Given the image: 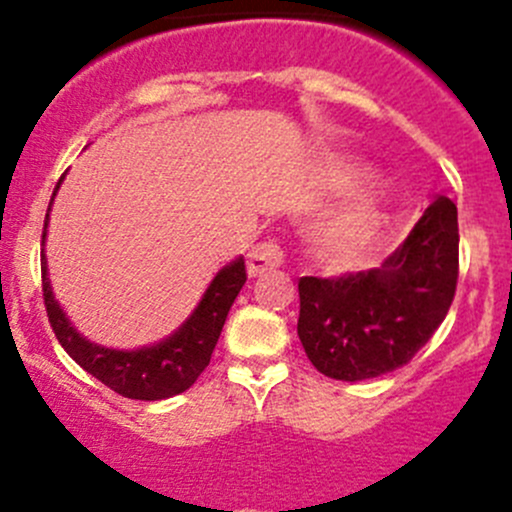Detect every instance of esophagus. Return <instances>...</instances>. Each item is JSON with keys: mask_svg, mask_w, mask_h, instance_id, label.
<instances>
[{"mask_svg": "<svg viewBox=\"0 0 512 512\" xmlns=\"http://www.w3.org/2000/svg\"><path fill=\"white\" fill-rule=\"evenodd\" d=\"M282 262H285V252H282V247L277 245L275 240H262L257 242V245L250 250V255H247V275L260 277L265 275V272L277 270Z\"/></svg>", "mask_w": 512, "mask_h": 512, "instance_id": "obj_1", "label": "esophagus"}]
</instances>
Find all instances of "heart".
Returning a JSON list of instances; mask_svg holds the SVG:
<instances>
[{
  "mask_svg": "<svg viewBox=\"0 0 512 512\" xmlns=\"http://www.w3.org/2000/svg\"><path fill=\"white\" fill-rule=\"evenodd\" d=\"M366 175L361 165L352 160H332L324 168V183L332 188H349ZM386 208L379 193H359L334 208L314 230L322 260L332 265H352L356 257L364 255L384 227Z\"/></svg>",
  "mask_w": 512,
  "mask_h": 512,
  "instance_id": "b5f03b06",
  "label": "heart"
}]
</instances>
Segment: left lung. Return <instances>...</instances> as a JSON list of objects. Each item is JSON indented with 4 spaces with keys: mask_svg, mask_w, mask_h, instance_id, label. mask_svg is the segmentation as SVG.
<instances>
[{
    "mask_svg": "<svg viewBox=\"0 0 512 512\" xmlns=\"http://www.w3.org/2000/svg\"><path fill=\"white\" fill-rule=\"evenodd\" d=\"M456 282L458 210L438 195L381 267L299 280V342L329 379L389 374L433 337L456 297Z\"/></svg>",
    "mask_w": 512,
    "mask_h": 512,
    "instance_id": "1",
    "label": "left lung"
}]
</instances>
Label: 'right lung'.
I'll list each match as a JSON object with an SVG mask.
<instances>
[{"instance_id":"1","label":"right lung","mask_w":512,"mask_h":512,"mask_svg":"<svg viewBox=\"0 0 512 512\" xmlns=\"http://www.w3.org/2000/svg\"><path fill=\"white\" fill-rule=\"evenodd\" d=\"M61 180H64V175H61ZM61 180L56 183L54 195L59 190ZM54 195H51V203H54ZM49 210H46L41 245L46 240ZM245 280V260L237 257V260H232L230 265H225L215 275V280L205 289L203 299L195 307V312L185 319V324H180L178 332H173L168 339L153 344V347L123 352V349L98 347V344L81 337L71 327L64 309L59 307V302L54 299V292H51L46 257L41 252V292H44L46 314H49L51 329H54L59 344L81 369L96 376L101 384H106L108 389L126 396V399L138 401L170 399V396L183 394L185 389H190L195 384V379L210 364V356H213L215 344H218L220 332H223L227 312H230L232 302L240 294Z\"/></svg>"}]
</instances>
